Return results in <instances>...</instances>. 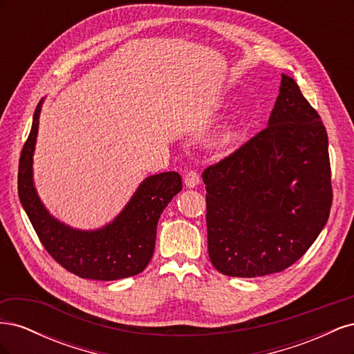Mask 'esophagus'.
Listing matches in <instances>:
<instances>
[{"label": "esophagus", "mask_w": 354, "mask_h": 354, "mask_svg": "<svg viewBox=\"0 0 354 354\" xmlns=\"http://www.w3.org/2000/svg\"><path fill=\"white\" fill-rule=\"evenodd\" d=\"M199 181H201V178H199V174L196 173V171H189V173H186V176H185V185H186V187H196L198 185H199Z\"/></svg>", "instance_id": "esophagus-1"}]
</instances>
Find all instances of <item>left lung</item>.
<instances>
[{"mask_svg": "<svg viewBox=\"0 0 354 354\" xmlns=\"http://www.w3.org/2000/svg\"><path fill=\"white\" fill-rule=\"evenodd\" d=\"M202 178L220 273L259 277L301 259L328 221L332 186L325 125L291 77L282 75L269 125Z\"/></svg>", "mask_w": 354, "mask_h": 354, "instance_id": "left-lung-1", "label": "left lung"}]
</instances>
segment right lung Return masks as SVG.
I'll return each instance as SVG.
<instances>
[{
  "instance_id": "obj_1",
  "label": "right lung",
  "mask_w": 354,
  "mask_h": 354,
  "mask_svg": "<svg viewBox=\"0 0 354 354\" xmlns=\"http://www.w3.org/2000/svg\"><path fill=\"white\" fill-rule=\"evenodd\" d=\"M42 100L19 160L17 190L41 243L62 267L84 279L116 281L138 274L151 261L158 220L181 190V177L167 171L147 177L112 223L97 230H78L56 220L42 205L32 178Z\"/></svg>"
}]
</instances>
